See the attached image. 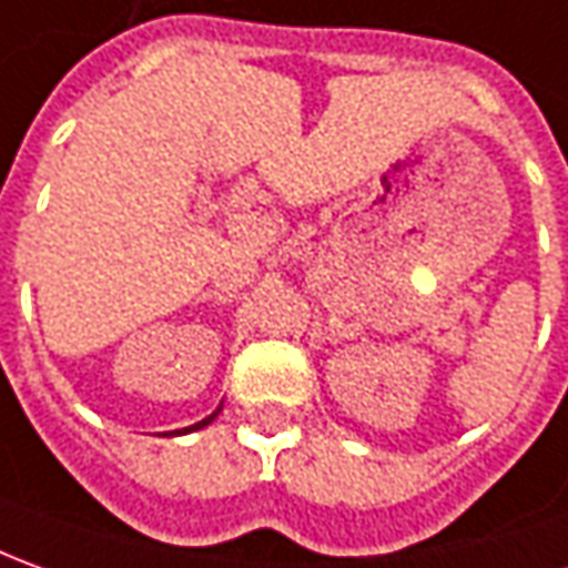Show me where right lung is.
<instances>
[{
    "mask_svg": "<svg viewBox=\"0 0 568 568\" xmlns=\"http://www.w3.org/2000/svg\"><path fill=\"white\" fill-rule=\"evenodd\" d=\"M219 410H222V405H219V408L213 410L210 417H203V420H197V424L185 426V429H175V436H185V433H194V429H203V426H206V424H213V420H216V417H219Z\"/></svg>",
    "mask_w": 568,
    "mask_h": 568,
    "instance_id": "1",
    "label": "right lung"
}]
</instances>
